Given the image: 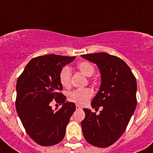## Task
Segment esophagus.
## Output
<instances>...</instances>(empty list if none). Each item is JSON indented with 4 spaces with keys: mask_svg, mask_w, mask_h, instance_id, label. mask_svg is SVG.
<instances>
[{
    "mask_svg": "<svg viewBox=\"0 0 153 153\" xmlns=\"http://www.w3.org/2000/svg\"><path fill=\"white\" fill-rule=\"evenodd\" d=\"M75 107H76V109H82V107H81V106L78 105V104H77V105L75 106Z\"/></svg>",
    "mask_w": 153,
    "mask_h": 153,
    "instance_id": "esophagus-1",
    "label": "esophagus"
}]
</instances>
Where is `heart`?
Segmentation results:
<instances>
[{
	"label": "heart",
	"mask_w": 153,
	"mask_h": 153,
	"mask_svg": "<svg viewBox=\"0 0 153 153\" xmlns=\"http://www.w3.org/2000/svg\"><path fill=\"white\" fill-rule=\"evenodd\" d=\"M77 67L78 70L86 77L92 76L95 72L94 66L91 63L86 61L78 63ZM71 75H72V72L69 67H65L61 69L59 75V80L61 85L66 88H69L70 86ZM92 95H93V91L90 88L78 89L69 92L68 95V99L78 105L83 106L87 104Z\"/></svg>",
	"instance_id": "b5f03b06"
}]
</instances>
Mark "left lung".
I'll use <instances>...</instances> for the list:
<instances>
[{
  "mask_svg": "<svg viewBox=\"0 0 153 153\" xmlns=\"http://www.w3.org/2000/svg\"><path fill=\"white\" fill-rule=\"evenodd\" d=\"M81 57L98 66L101 75L99 91L91 106L96 115L84 108L81 122L86 141L98 147H107L121 136L137 104L136 78L130 68L118 57L105 52L86 54Z\"/></svg>",
  "mask_w": 153,
  "mask_h": 153,
  "instance_id": "left-lung-1",
  "label": "left lung"
}]
</instances>
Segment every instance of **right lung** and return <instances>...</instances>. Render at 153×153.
<instances>
[{
	"mask_svg": "<svg viewBox=\"0 0 153 153\" xmlns=\"http://www.w3.org/2000/svg\"><path fill=\"white\" fill-rule=\"evenodd\" d=\"M75 58L58 55L36 57L18 78L16 110L26 132L41 146H52L62 141L75 110V104L66 101V96L60 92L63 86L59 80L63 67ZM53 100L63 104L58 111H52L50 106Z\"/></svg>",
	"mask_w": 153,
	"mask_h": 153,
	"instance_id": "right-lung-1",
	"label": "right lung"
}]
</instances>
